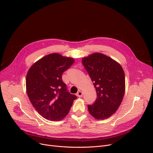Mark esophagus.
<instances>
[{"instance_id": "34e87169", "label": "esophagus", "mask_w": 153, "mask_h": 153, "mask_svg": "<svg viewBox=\"0 0 153 153\" xmlns=\"http://www.w3.org/2000/svg\"><path fill=\"white\" fill-rule=\"evenodd\" d=\"M77 95L79 97H81L83 95V94H82V92L81 91H79V92L77 93Z\"/></svg>"}]
</instances>
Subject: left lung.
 <instances>
[{
  "instance_id": "obj_1",
  "label": "left lung",
  "mask_w": 153,
  "mask_h": 153,
  "mask_svg": "<svg viewBox=\"0 0 153 153\" xmlns=\"http://www.w3.org/2000/svg\"><path fill=\"white\" fill-rule=\"evenodd\" d=\"M82 62L97 92V99L94 104L88 105V110L95 119L107 118L117 110L123 98V69L117 61L100 53L82 58Z\"/></svg>"
}]
</instances>
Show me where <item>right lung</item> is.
<instances>
[{
    "label": "right lung",
    "mask_w": 153,
    "mask_h": 153,
    "mask_svg": "<svg viewBox=\"0 0 153 153\" xmlns=\"http://www.w3.org/2000/svg\"><path fill=\"white\" fill-rule=\"evenodd\" d=\"M74 62L58 53L45 56L33 64L26 78L27 93L38 113L51 121H59L69 113L75 95L68 91L62 73Z\"/></svg>",
    "instance_id": "1"
}]
</instances>
